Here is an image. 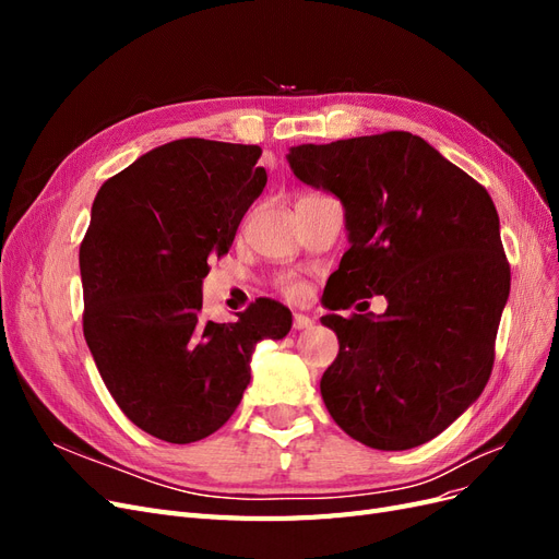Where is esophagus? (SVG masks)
<instances>
[{
	"instance_id": "esophagus-1",
	"label": "esophagus",
	"mask_w": 559,
	"mask_h": 559,
	"mask_svg": "<svg viewBox=\"0 0 559 559\" xmlns=\"http://www.w3.org/2000/svg\"><path fill=\"white\" fill-rule=\"evenodd\" d=\"M314 321L308 314H294V329L302 331V329H310Z\"/></svg>"
}]
</instances>
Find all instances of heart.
Returning <instances> with one entry per match:
<instances>
[{"label":"heart","instance_id":"obj_1","mask_svg":"<svg viewBox=\"0 0 559 559\" xmlns=\"http://www.w3.org/2000/svg\"><path fill=\"white\" fill-rule=\"evenodd\" d=\"M286 294H292V296H300V294H302V289H300L298 284H289V286H286Z\"/></svg>","mask_w":559,"mask_h":559}]
</instances>
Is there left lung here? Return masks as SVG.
<instances>
[{
    "label": "left lung",
    "instance_id": "1",
    "mask_svg": "<svg viewBox=\"0 0 559 559\" xmlns=\"http://www.w3.org/2000/svg\"><path fill=\"white\" fill-rule=\"evenodd\" d=\"M286 160L345 210L349 249L321 298L331 310L321 324L341 343L319 384L326 411L368 448L431 441L492 373L511 292L492 198L429 142L399 130L292 146ZM370 295L388 298L382 316L334 314Z\"/></svg>",
    "mask_w": 559,
    "mask_h": 559
}]
</instances>
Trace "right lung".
Masks as SVG:
<instances>
[{"label":"right lung","mask_w":559,"mask_h":559,"mask_svg":"<svg viewBox=\"0 0 559 559\" xmlns=\"http://www.w3.org/2000/svg\"><path fill=\"white\" fill-rule=\"evenodd\" d=\"M257 144L175 140L97 191L79 249L83 335L109 394L142 431L195 443L222 429L251 380L261 341L292 312L259 298L238 321L202 319L210 257L235 240L267 181Z\"/></svg>","instance_id":"obj_1"}]
</instances>
